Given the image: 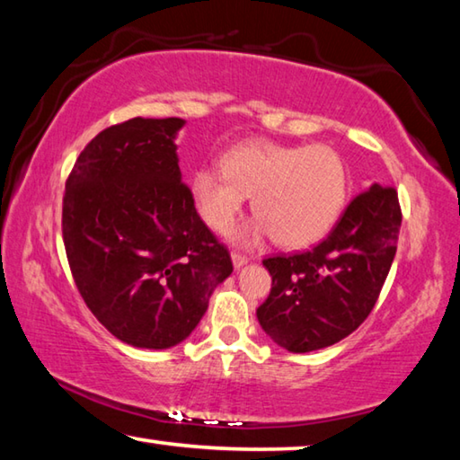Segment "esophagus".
<instances>
[{"label": "esophagus", "instance_id": "esophagus-1", "mask_svg": "<svg viewBox=\"0 0 460 460\" xmlns=\"http://www.w3.org/2000/svg\"><path fill=\"white\" fill-rule=\"evenodd\" d=\"M231 260H233V266H235V268H243L245 263L249 261L247 255H243V253H235V252L231 253Z\"/></svg>", "mask_w": 460, "mask_h": 460}]
</instances>
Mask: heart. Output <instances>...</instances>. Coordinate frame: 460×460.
Returning a JSON list of instances; mask_svg holds the SVG:
<instances>
[{
    "label": "heart",
    "mask_w": 460,
    "mask_h": 460,
    "mask_svg": "<svg viewBox=\"0 0 460 460\" xmlns=\"http://www.w3.org/2000/svg\"><path fill=\"white\" fill-rule=\"evenodd\" d=\"M351 174L331 146H288L268 139L239 144L223 155V170L200 168L192 178L197 207L225 233L253 197L258 213L237 233L241 243L274 235L288 249L314 245L329 235L347 205Z\"/></svg>",
    "instance_id": "obj_1"
}]
</instances>
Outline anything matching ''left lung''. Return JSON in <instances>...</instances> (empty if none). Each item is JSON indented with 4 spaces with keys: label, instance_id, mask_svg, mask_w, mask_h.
<instances>
[{
    "label": "left lung",
    "instance_id": "obj_1",
    "mask_svg": "<svg viewBox=\"0 0 460 460\" xmlns=\"http://www.w3.org/2000/svg\"><path fill=\"white\" fill-rule=\"evenodd\" d=\"M400 227L398 192L373 184L349 202L326 239L310 252L263 260L271 290L258 308L261 329L292 353L349 337L376 306Z\"/></svg>",
    "mask_w": 460,
    "mask_h": 460
}]
</instances>
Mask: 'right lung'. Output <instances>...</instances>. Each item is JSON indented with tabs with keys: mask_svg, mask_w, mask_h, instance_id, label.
<instances>
[{
	"mask_svg": "<svg viewBox=\"0 0 460 460\" xmlns=\"http://www.w3.org/2000/svg\"><path fill=\"white\" fill-rule=\"evenodd\" d=\"M182 126L134 118L103 129L76 158L62 197V241L84 305L139 349L182 342L233 271L181 178Z\"/></svg>",
	"mask_w": 460,
	"mask_h": 460,
	"instance_id": "add662e5",
	"label": "right lung"
}]
</instances>
